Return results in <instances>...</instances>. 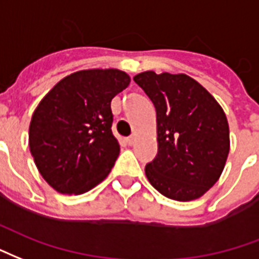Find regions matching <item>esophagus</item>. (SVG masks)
Segmentation results:
<instances>
[{"label":"esophagus","instance_id":"esophagus-1","mask_svg":"<svg viewBox=\"0 0 259 259\" xmlns=\"http://www.w3.org/2000/svg\"><path fill=\"white\" fill-rule=\"evenodd\" d=\"M135 141H137V138H135V137H130V138H127V139H125V142H127L128 146H132V145L135 143Z\"/></svg>","mask_w":259,"mask_h":259}]
</instances>
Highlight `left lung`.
<instances>
[{
    "mask_svg": "<svg viewBox=\"0 0 259 259\" xmlns=\"http://www.w3.org/2000/svg\"><path fill=\"white\" fill-rule=\"evenodd\" d=\"M134 81L156 107L158 150L145 168L149 182L168 199H199L220 179L229 154L225 111L186 74L143 71Z\"/></svg>",
    "mask_w": 259,
    "mask_h": 259,
    "instance_id": "obj_1",
    "label": "left lung"
}]
</instances>
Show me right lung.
Returning <instances> with one entry per match:
<instances>
[{
    "mask_svg": "<svg viewBox=\"0 0 259 259\" xmlns=\"http://www.w3.org/2000/svg\"><path fill=\"white\" fill-rule=\"evenodd\" d=\"M130 81L121 70H81L60 80L38 103L30 121V152L56 192L82 194L109 175L120 153L110 102Z\"/></svg>",
    "mask_w": 259,
    "mask_h": 259,
    "instance_id": "1",
    "label": "right lung"
}]
</instances>
